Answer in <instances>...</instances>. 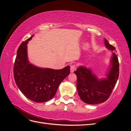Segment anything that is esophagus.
I'll return each instance as SVG.
<instances>
[{"mask_svg": "<svg viewBox=\"0 0 131 131\" xmlns=\"http://www.w3.org/2000/svg\"><path fill=\"white\" fill-rule=\"evenodd\" d=\"M76 70V67L74 65H72L70 66V72L71 73H73L74 71Z\"/></svg>", "mask_w": 131, "mask_h": 131, "instance_id": "esophagus-1", "label": "esophagus"}]
</instances>
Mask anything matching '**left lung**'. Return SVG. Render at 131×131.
Segmentation results:
<instances>
[{"label":"left lung","instance_id":"8db88e82","mask_svg":"<svg viewBox=\"0 0 131 131\" xmlns=\"http://www.w3.org/2000/svg\"><path fill=\"white\" fill-rule=\"evenodd\" d=\"M105 47L114 51L115 47L104 39ZM111 66L106 78L99 79L90 69L84 66L78 67L74 73L77 76V88L81 100L86 104H97L108 100L114 89L119 74V63L115 52H113Z\"/></svg>","mask_w":131,"mask_h":131}]
</instances>
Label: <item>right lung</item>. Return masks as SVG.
Segmentation results:
<instances>
[{"mask_svg":"<svg viewBox=\"0 0 131 131\" xmlns=\"http://www.w3.org/2000/svg\"><path fill=\"white\" fill-rule=\"evenodd\" d=\"M33 35L19 46L14 67V77L18 89L29 100L43 103L53 98L62 81L70 73V66L55 70L36 67L28 60L27 46Z\"/></svg>","mask_w":131,"mask_h":131,"instance_id":"1","label":"right lung"}]
</instances>
